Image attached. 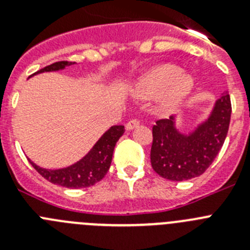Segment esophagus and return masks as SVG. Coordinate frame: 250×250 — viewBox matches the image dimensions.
Masks as SVG:
<instances>
[{
	"label": "esophagus",
	"instance_id": "34e87169",
	"mask_svg": "<svg viewBox=\"0 0 250 250\" xmlns=\"http://www.w3.org/2000/svg\"><path fill=\"white\" fill-rule=\"evenodd\" d=\"M139 120H136V119H131V120L130 121H127V124H126V130H132V129H135L136 126H139Z\"/></svg>",
	"mask_w": 250,
	"mask_h": 250
}]
</instances>
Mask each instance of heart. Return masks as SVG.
Returning <instances> with one entry per match:
<instances>
[{
  "label": "heart",
  "instance_id": "obj_1",
  "mask_svg": "<svg viewBox=\"0 0 250 250\" xmlns=\"http://www.w3.org/2000/svg\"><path fill=\"white\" fill-rule=\"evenodd\" d=\"M194 79L182 74V68L175 65L156 66L145 74L136 83L135 92L140 98H160V106L164 111H175L184 105L194 90Z\"/></svg>",
  "mask_w": 250,
  "mask_h": 250
}]
</instances>
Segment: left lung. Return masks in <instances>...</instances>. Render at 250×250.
<instances>
[{"instance_id": "1", "label": "left lung", "mask_w": 250, "mask_h": 250, "mask_svg": "<svg viewBox=\"0 0 250 250\" xmlns=\"http://www.w3.org/2000/svg\"><path fill=\"white\" fill-rule=\"evenodd\" d=\"M230 115V96L224 92L215 101L207 120L189 134L176 129L174 116L156 121L152 126L150 151L154 171L173 182H183L202 175L224 144Z\"/></svg>"}]
</instances>
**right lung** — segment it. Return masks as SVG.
<instances>
[{
  "label": "right lung",
  "instance_id": "obj_1",
  "mask_svg": "<svg viewBox=\"0 0 250 250\" xmlns=\"http://www.w3.org/2000/svg\"><path fill=\"white\" fill-rule=\"evenodd\" d=\"M75 62H68V61H59V62L41 68L34 75L41 74V72L59 71V70H63L66 66H71ZM124 131L125 129L123 125L111 126L81 160L63 169H43V167H37L34 161L30 160V163L39 171L40 175H42L46 180L52 184L61 185L70 189L91 187L100 182L107 173L111 165L115 145L121 138Z\"/></svg>",
  "mask_w": 250,
  "mask_h": 250
}]
</instances>
